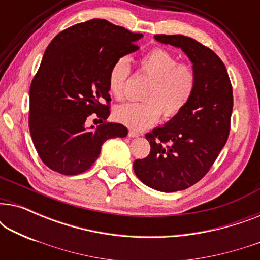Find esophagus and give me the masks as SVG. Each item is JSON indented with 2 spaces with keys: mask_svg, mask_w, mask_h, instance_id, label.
<instances>
[{
  "mask_svg": "<svg viewBox=\"0 0 260 260\" xmlns=\"http://www.w3.org/2000/svg\"><path fill=\"white\" fill-rule=\"evenodd\" d=\"M127 135H129V137H138V136H141V134L137 133V131L134 130V129H130L129 133H127Z\"/></svg>",
  "mask_w": 260,
  "mask_h": 260,
  "instance_id": "34e87169",
  "label": "esophagus"
}]
</instances>
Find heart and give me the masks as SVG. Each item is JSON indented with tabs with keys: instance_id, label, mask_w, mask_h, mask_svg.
Listing matches in <instances>:
<instances>
[{
	"instance_id": "b5f03b06",
	"label": "heart",
	"mask_w": 260,
	"mask_h": 260,
	"mask_svg": "<svg viewBox=\"0 0 260 260\" xmlns=\"http://www.w3.org/2000/svg\"><path fill=\"white\" fill-rule=\"evenodd\" d=\"M138 71L151 78L143 102H129L117 106L115 118L124 125L142 130L159 118L161 112L173 117L186 108L197 87V74L189 65L179 63L177 58L163 48H154L137 60ZM126 58L113 61L108 73V87L116 99L124 97L130 76Z\"/></svg>"
}]
</instances>
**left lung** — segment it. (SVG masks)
I'll return each instance as SVG.
<instances>
[{
  "label": "left lung",
  "mask_w": 260,
  "mask_h": 260,
  "mask_svg": "<svg viewBox=\"0 0 260 260\" xmlns=\"http://www.w3.org/2000/svg\"><path fill=\"white\" fill-rule=\"evenodd\" d=\"M155 39L182 49L197 74L186 108L145 135L150 154L134 162L142 182L172 193L199 182L215 162L230 135L233 91L225 65L211 48L184 35L158 34Z\"/></svg>",
  "instance_id": "1"
}]
</instances>
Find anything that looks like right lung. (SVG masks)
<instances>
[{
  "instance_id": "add662e5",
  "label": "right lung",
  "mask_w": 260,
  "mask_h": 260,
  "mask_svg": "<svg viewBox=\"0 0 260 260\" xmlns=\"http://www.w3.org/2000/svg\"><path fill=\"white\" fill-rule=\"evenodd\" d=\"M143 34L93 19L60 31L46 48L30 84L29 130L41 161L62 175L86 172L109 138L125 137L110 115L108 73L115 60L137 51ZM95 113L102 123L86 126Z\"/></svg>"
}]
</instances>
